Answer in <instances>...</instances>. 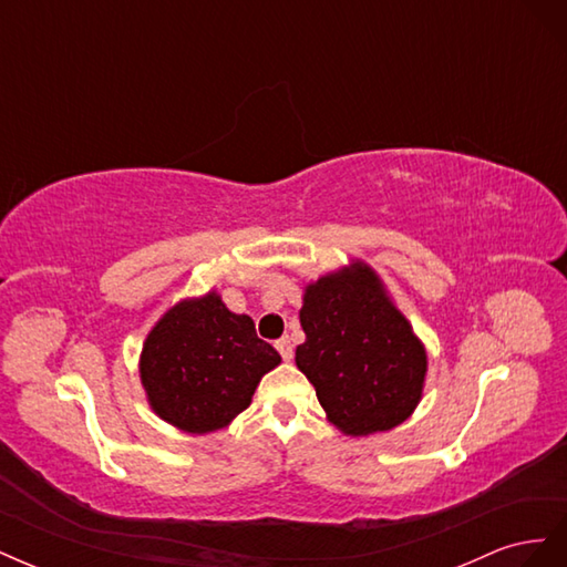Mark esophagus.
Listing matches in <instances>:
<instances>
[{"instance_id":"34e87169","label":"esophagus","mask_w":567,"mask_h":567,"mask_svg":"<svg viewBox=\"0 0 567 567\" xmlns=\"http://www.w3.org/2000/svg\"><path fill=\"white\" fill-rule=\"evenodd\" d=\"M277 350H279V354H281L284 362H290V359H293V346H290V340H288V338L277 340Z\"/></svg>"}]
</instances>
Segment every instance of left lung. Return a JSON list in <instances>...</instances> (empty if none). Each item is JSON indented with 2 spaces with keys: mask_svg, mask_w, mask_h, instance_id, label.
<instances>
[{
  "mask_svg": "<svg viewBox=\"0 0 567 567\" xmlns=\"http://www.w3.org/2000/svg\"><path fill=\"white\" fill-rule=\"evenodd\" d=\"M300 323L296 364L342 433L390 431L416 409L425 352L369 267L307 286Z\"/></svg>",
  "mask_w": 567,
  "mask_h": 567,
  "instance_id": "left-lung-1",
  "label": "left lung"
}]
</instances>
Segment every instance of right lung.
<instances>
[{
	"label": "right lung",
	"mask_w": 567,
	"mask_h": 567,
	"mask_svg": "<svg viewBox=\"0 0 567 567\" xmlns=\"http://www.w3.org/2000/svg\"><path fill=\"white\" fill-rule=\"evenodd\" d=\"M281 362L246 315L215 293L175 305L142 352V383L156 414L186 433H210L248 409L262 375Z\"/></svg>",
	"instance_id": "1"
}]
</instances>
